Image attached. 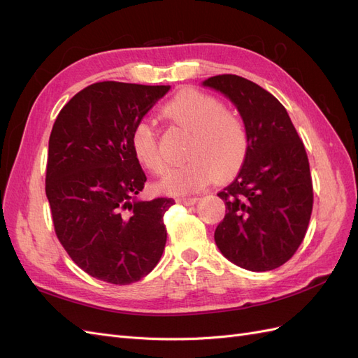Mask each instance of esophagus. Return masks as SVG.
<instances>
[{"label": "esophagus", "instance_id": "1", "mask_svg": "<svg viewBox=\"0 0 358 358\" xmlns=\"http://www.w3.org/2000/svg\"><path fill=\"white\" fill-rule=\"evenodd\" d=\"M197 200H199L197 197H178V199H176V201H178L179 204H183V206H191V204L196 203Z\"/></svg>", "mask_w": 358, "mask_h": 358}]
</instances>
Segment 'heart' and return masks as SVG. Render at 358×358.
I'll return each instance as SVG.
<instances>
[{"instance_id":"1","label":"heart","mask_w":358,"mask_h":358,"mask_svg":"<svg viewBox=\"0 0 358 358\" xmlns=\"http://www.w3.org/2000/svg\"><path fill=\"white\" fill-rule=\"evenodd\" d=\"M162 115L191 133L185 157L188 161L169 171L159 188L169 194H191L216 176L229 179L243 166L249 150L245 119L227 109L216 96L196 88L178 92L162 107ZM134 155L154 175H164L169 162L158 148L154 125L140 121L131 136Z\"/></svg>"}]
</instances>
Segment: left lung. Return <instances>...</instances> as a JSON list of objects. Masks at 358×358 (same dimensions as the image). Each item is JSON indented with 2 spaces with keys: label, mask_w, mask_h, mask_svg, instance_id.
Wrapping results in <instances>:
<instances>
[{
  "label": "left lung",
  "mask_w": 358,
  "mask_h": 358,
  "mask_svg": "<svg viewBox=\"0 0 358 358\" xmlns=\"http://www.w3.org/2000/svg\"><path fill=\"white\" fill-rule=\"evenodd\" d=\"M225 94L245 119L249 150L237 178L218 192L225 216L215 242L225 258L252 272L287 263L305 239L313 188L305 145L275 96L236 74L203 82Z\"/></svg>",
  "instance_id": "1"
}]
</instances>
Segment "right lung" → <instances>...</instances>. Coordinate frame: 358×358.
<instances>
[{"label": "right lung", "mask_w": 358, "mask_h": 358, "mask_svg": "<svg viewBox=\"0 0 358 358\" xmlns=\"http://www.w3.org/2000/svg\"><path fill=\"white\" fill-rule=\"evenodd\" d=\"M170 86L96 82L62 107L49 137L46 196L58 241L83 272L128 285L164 251L169 197L137 200L146 175L134 127Z\"/></svg>", "instance_id": "add662e5"}]
</instances>
